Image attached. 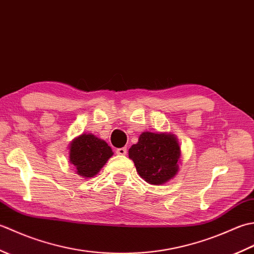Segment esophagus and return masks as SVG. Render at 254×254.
<instances>
[{"mask_svg":"<svg viewBox=\"0 0 254 254\" xmlns=\"http://www.w3.org/2000/svg\"><path fill=\"white\" fill-rule=\"evenodd\" d=\"M127 147H121V148H118V149L116 150V153H117L118 155H121V156L127 155Z\"/></svg>","mask_w":254,"mask_h":254,"instance_id":"esophagus-1","label":"esophagus"}]
</instances>
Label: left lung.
I'll return each instance as SVG.
<instances>
[{"instance_id": "1", "label": "left lung", "mask_w": 254, "mask_h": 254, "mask_svg": "<svg viewBox=\"0 0 254 254\" xmlns=\"http://www.w3.org/2000/svg\"><path fill=\"white\" fill-rule=\"evenodd\" d=\"M181 149L175 134L168 132H143L138 142L128 149L137 174L149 185L161 186L179 171Z\"/></svg>"}]
</instances>
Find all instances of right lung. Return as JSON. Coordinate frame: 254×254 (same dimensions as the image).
Here are the masks:
<instances>
[{"mask_svg": "<svg viewBox=\"0 0 254 254\" xmlns=\"http://www.w3.org/2000/svg\"><path fill=\"white\" fill-rule=\"evenodd\" d=\"M69 163L78 176L85 179L95 177L106 165L113 152L104 139L91 133H83L69 143Z\"/></svg>", "mask_w": 254, "mask_h": 254, "instance_id": "obj_1", "label": "right lung"}]
</instances>
